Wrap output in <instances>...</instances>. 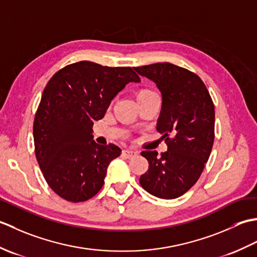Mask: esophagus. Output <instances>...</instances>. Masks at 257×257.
I'll list each match as a JSON object with an SVG mask.
<instances>
[{
	"instance_id": "esophagus-1",
	"label": "esophagus",
	"mask_w": 257,
	"mask_h": 257,
	"mask_svg": "<svg viewBox=\"0 0 257 257\" xmlns=\"http://www.w3.org/2000/svg\"><path fill=\"white\" fill-rule=\"evenodd\" d=\"M137 154H138L137 151L132 150V149H124L122 151V156H124L125 158H128V159H129V158H133L135 156H137Z\"/></svg>"
}]
</instances>
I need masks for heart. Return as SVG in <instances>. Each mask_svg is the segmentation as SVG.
Masks as SVG:
<instances>
[{
	"label": "heart",
	"instance_id": "1",
	"mask_svg": "<svg viewBox=\"0 0 257 257\" xmlns=\"http://www.w3.org/2000/svg\"><path fill=\"white\" fill-rule=\"evenodd\" d=\"M154 95H157V94L155 91H152L151 89H148V88H141L137 92H136V97H137V100L144 99V98L154 96Z\"/></svg>",
	"mask_w": 257,
	"mask_h": 257
}]
</instances>
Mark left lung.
I'll return each instance as SVG.
<instances>
[{
	"instance_id": "obj_1",
	"label": "left lung",
	"mask_w": 257,
	"mask_h": 257,
	"mask_svg": "<svg viewBox=\"0 0 257 257\" xmlns=\"http://www.w3.org/2000/svg\"><path fill=\"white\" fill-rule=\"evenodd\" d=\"M134 69L154 81L161 92L157 130L168 146L161 156L156 150L141 152L149 168L139 182L157 198H179L198 181L209 160L214 141V105L203 81L188 69L170 63Z\"/></svg>"
}]
</instances>
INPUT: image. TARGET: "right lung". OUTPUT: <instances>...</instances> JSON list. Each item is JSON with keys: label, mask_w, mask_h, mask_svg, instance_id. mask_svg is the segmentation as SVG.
Returning <instances> with one entry per match:
<instances>
[{"label": "right lung", "mask_w": 257, "mask_h": 257, "mask_svg": "<svg viewBox=\"0 0 257 257\" xmlns=\"http://www.w3.org/2000/svg\"><path fill=\"white\" fill-rule=\"evenodd\" d=\"M139 81L130 67H108L87 61L68 65L48 81L33 135L43 176L61 198L84 202L102 188L109 163L121 150L114 145L96 144L92 124L103 118L125 85Z\"/></svg>", "instance_id": "obj_1"}]
</instances>
